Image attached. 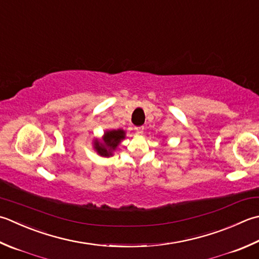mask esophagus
<instances>
[{
    "instance_id": "34e87169",
    "label": "esophagus",
    "mask_w": 259,
    "mask_h": 259,
    "mask_svg": "<svg viewBox=\"0 0 259 259\" xmlns=\"http://www.w3.org/2000/svg\"><path fill=\"white\" fill-rule=\"evenodd\" d=\"M144 126L143 125H140V126H136V128H135V130H136V133L137 134H138V135H141V134H143L144 133Z\"/></svg>"
}]
</instances>
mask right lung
Segmentation results:
<instances>
[{
    "label": "right lung",
    "instance_id": "add662e5",
    "mask_svg": "<svg viewBox=\"0 0 259 259\" xmlns=\"http://www.w3.org/2000/svg\"><path fill=\"white\" fill-rule=\"evenodd\" d=\"M124 138V131L123 130H112L108 131L105 134L103 141L104 144H100L99 141H96L94 148L100 155L102 156H110L112 155V150L116 148V146L119 145L121 139Z\"/></svg>",
    "mask_w": 259,
    "mask_h": 259
}]
</instances>
